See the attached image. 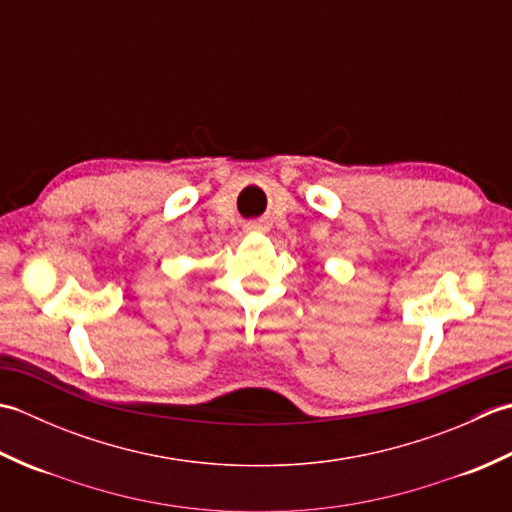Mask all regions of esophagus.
Wrapping results in <instances>:
<instances>
[{"instance_id": "1", "label": "esophagus", "mask_w": 512, "mask_h": 512, "mask_svg": "<svg viewBox=\"0 0 512 512\" xmlns=\"http://www.w3.org/2000/svg\"><path fill=\"white\" fill-rule=\"evenodd\" d=\"M246 228H248V231H257V228H262V224H248Z\"/></svg>"}]
</instances>
